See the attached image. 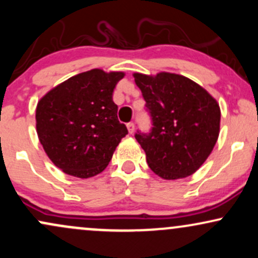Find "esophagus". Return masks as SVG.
I'll return each instance as SVG.
<instances>
[{
    "instance_id": "obj_1",
    "label": "esophagus",
    "mask_w": 258,
    "mask_h": 258,
    "mask_svg": "<svg viewBox=\"0 0 258 258\" xmlns=\"http://www.w3.org/2000/svg\"><path fill=\"white\" fill-rule=\"evenodd\" d=\"M127 130H128V132L132 135V133L135 132V123H133V122L127 123Z\"/></svg>"
}]
</instances>
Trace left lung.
<instances>
[{
	"mask_svg": "<svg viewBox=\"0 0 258 258\" xmlns=\"http://www.w3.org/2000/svg\"><path fill=\"white\" fill-rule=\"evenodd\" d=\"M133 78L153 120L149 135H136L150 170L164 179L185 178L197 172L220 135L217 100L178 74L135 73Z\"/></svg>",
	"mask_w": 258,
	"mask_h": 258,
	"instance_id": "obj_1",
	"label": "left lung"
}]
</instances>
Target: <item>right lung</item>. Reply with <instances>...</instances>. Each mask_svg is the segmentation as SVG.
<instances>
[{
  "label": "right lung",
  "mask_w": 258,
  "mask_h": 258,
  "mask_svg": "<svg viewBox=\"0 0 258 258\" xmlns=\"http://www.w3.org/2000/svg\"><path fill=\"white\" fill-rule=\"evenodd\" d=\"M123 72L92 69L65 80L38 100L36 132L64 173L90 178L105 170L127 128L112 100Z\"/></svg>",
  "instance_id": "obj_1"
}]
</instances>
